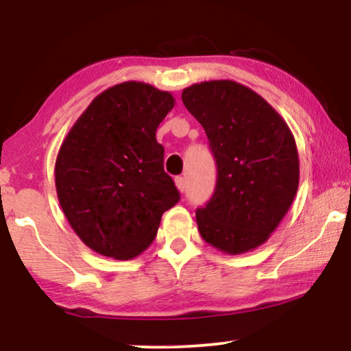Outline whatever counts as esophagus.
Returning a JSON list of instances; mask_svg holds the SVG:
<instances>
[{
  "instance_id": "obj_1",
  "label": "esophagus",
  "mask_w": 351,
  "mask_h": 351,
  "mask_svg": "<svg viewBox=\"0 0 351 351\" xmlns=\"http://www.w3.org/2000/svg\"><path fill=\"white\" fill-rule=\"evenodd\" d=\"M176 186H177V190L180 191V193H184L185 191V189H186V184H185V179L184 177H176Z\"/></svg>"
}]
</instances>
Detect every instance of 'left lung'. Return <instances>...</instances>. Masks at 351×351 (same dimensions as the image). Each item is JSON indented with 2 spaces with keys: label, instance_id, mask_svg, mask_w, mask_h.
Masks as SVG:
<instances>
[{
  "label": "left lung",
  "instance_id": "left-lung-1",
  "mask_svg": "<svg viewBox=\"0 0 351 351\" xmlns=\"http://www.w3.org/2000/svg\"><path fill=\"white\" fill-rule=\"evenodd\" d=\"M182 102L198 119L217 162V185L196 210L201 238L230 256L262 246L299 189V153L285 118L232 80L191 84Z\"/></svg>",
  "mask_w": 351,
  "mask_h": 351
}]
</instances>
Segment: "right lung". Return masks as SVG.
<instances>
[{
	"label": "right lung",
	"instance_id": "1",
	"mask_svg": "<svg viewBox=\"0 0 351 351\" xmlns=\"http://www.w3.org/2000/svg\"><path fill=\"white\" fill-rule=\"evenodd\" d=\"M174 105L167 90L124 81L94 97L62 142L57 198L73 232L100 256H141L162 214L180 198L156 142V129Z\"/></svg>",
	"mask_w": 351,
	"mask_h": 351
}]
</instances>
